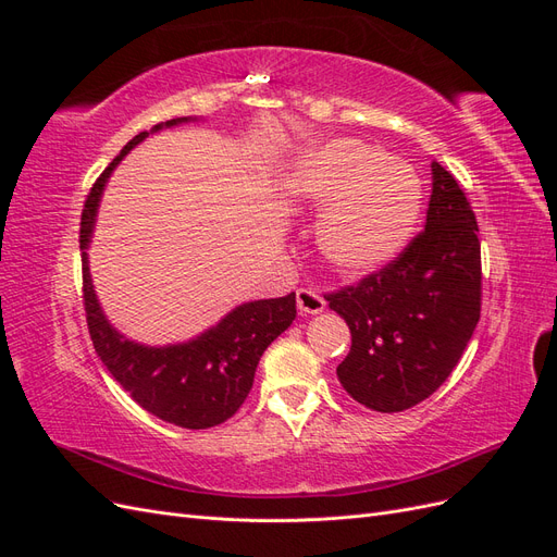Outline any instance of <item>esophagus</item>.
Returning a JSON list of instances; mask_svg holds the SVG:
<instances>
[{
  "instance_id": "obj_1",
  "label": "esophagus",
  "mask_w": 557,
  "mask_h": 557,
  "mask_svg": "<svg viewBox=\"0 0 557 557\" xmlns=\"http://www.w3.org/2000/svg\"><path fill=\"white\" fill-rule=\"evenodd\" d=\"M297 309H299V313H311V315L320 313L325 309V299L311 288H299L297 290Z\"/></svg>"
}]
</instances>
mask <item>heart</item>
Returning a JSON list of instances; mask_svg holds the SVG:
<instances>
[{
    "label": "heart",
    "mask_w": 557,
    "mask_h": 557,
    "mask_svg": "<svg viewBox=\"0 0 557 557\" xmlns=\"http://www.w3.org/2000/svg\"><path fill=\"white\" fill-rule=\"evenodd\" d=\"M285 195L320 214V256L342 276H367L409 246L423 211L420 178L407 162L358 139L307 146L285 176Z\"/></svg>",
    "instance_id": "1"
}]
</instances>
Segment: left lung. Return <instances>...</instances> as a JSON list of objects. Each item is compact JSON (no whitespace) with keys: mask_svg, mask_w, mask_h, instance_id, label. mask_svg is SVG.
Returning a JSON list of instances; mask_svg holds the SVG:
<instances>
[{"mask_svg":"<svg viewBox=\"0 0 557 557\" xmlns=\"http://www.w3.org/2000/svg\"><path fill=\"white\" fill-rule=\"evenodd\" d=\"M327 301L352 342L336 376L367 409H411L450 376L481 315V242L474 211L440 162L425 232Z\"/></svg>","mask_w":557,"mask_h":557,"instance_id":"1","label":"left lung"}]
</instances>
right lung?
<instances>
[{"label": "right lung", "mask_w": 557, "mask_h": 557, "mask_svg": "<svg viewBox=\"0 0 557 557\" xmlns=\"http://www.w3.org/2000/svg\"><path fill=\"white\" fill-rule=\"evenodd\" d=\"M195 121V115L172 117L166 123H158L150 132H139L125 144L121 156L97 178L86 199V209L81 215V260L90 339L111 376L139 407L164 423L185 430H207L225 423L248 397L262 352L281 332L293 325L297 315L295 293L278 299L244 301L213 327L188 342L148 346L129 339L111 325L97 299L88 260L99 201L115 166L148 134Z\"/></svg>", "instance_id": "right-lung-1"}]
</instances>
